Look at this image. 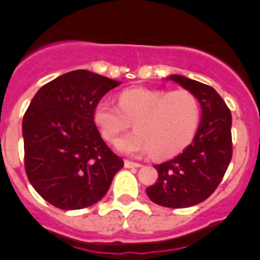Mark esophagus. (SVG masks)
Listing matches in <instances>:
<instances>
[{
  "instance_id": "esophagus-1",
  "label": "esophagus",
  "mask_w": 260,
  "mask_h": 260,
  "mask_svg": "<svg viewBox=\"0 0 260 260\" xmlns=\"http://www.w3.org/2000/svg\"><path fill=\"white\" fill-rule=\"evenodd\" d=\"M125 167L126 168H141L142 165L139 162H133L128 161V160H125Z\"/></svg>"
}]
</instances>
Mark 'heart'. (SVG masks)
Wrapping results in <instances>:
<instances>
[{
	"label": "heart",
	"instance_id": "1",
	"mask_svg": "<svg viewBox=\"0 0 260 260\" xmlns=\"http://www.w3.org/2000/svg\"><path fill=\"white\" fill-rule=\"evenodd\" d=\"M93 121L105 141L114 143L130 125L135 132L119 139L126 155L169 158L182 152L198 132L201 107L187 89L165 91L132 87L118 96V105L103 99L93 109Z\"/></svg>",
	"mask_w": 260,
	"mask_h": 260
}]
</instances>
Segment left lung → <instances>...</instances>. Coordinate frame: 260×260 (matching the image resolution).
Masks as SVG:
<instances>
[{
    "label": "left lung",
    "instance_id": "obj_1",
    "mask_svg": "<svg viewBox=\"0 0 260 260\" xmlns=\"http://www.w3.org/2000/svg\"><path fill=\"white\" fill-rule=\"evenodd\" d=\"M169 79L198 99L202 119L192 143L182 153L155 165L158 177L146 192L153 203L169 208H186L201 203L221 182L232 160V114L212 87L182 75Z\"/></svg>",
    "mask_w": 260,
    "mask_h": 260
}]
</instances>
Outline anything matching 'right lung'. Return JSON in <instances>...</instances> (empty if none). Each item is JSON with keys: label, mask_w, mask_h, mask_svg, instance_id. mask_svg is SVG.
I'll return each instance as SVG.
<instances>
[{"label": "right lung", "mask_w": 260, "mask_h": 260, "mask_svg": "<svg viewBox=\"0 0 260 260\" xmlns=\"http://www.w3.org/2000/svg\"><path fill=\"white\" fill-rule=\"evenodd\" d=\"M121 82L74 70L39 89L23 117L24 168L34 189L59 210H80L107 194L123 160L103 141L93 109Z\"/></svg>", "instance_id": "add662e5"}]
</instances>
